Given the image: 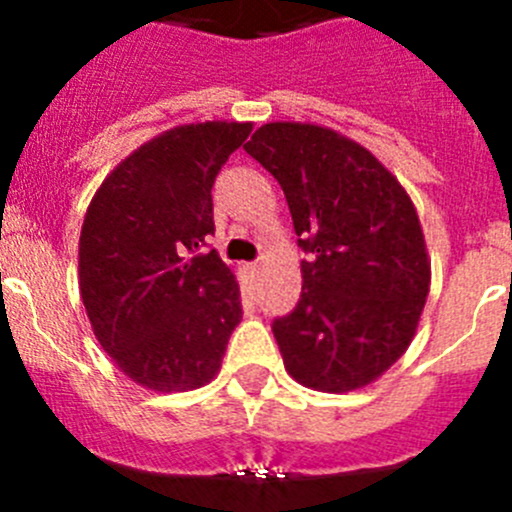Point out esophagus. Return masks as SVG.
Instances as JSON below:
<instances>
[{
	"mask_svg": "<svg viewBox=\"0 0 512 512\" xmlns=\"http://www.w3.org/2000/svg\"><path fill=\"white\" fill-rule=\"evenodd\" d=\"M259 269H261V264H259V261H256V264H251V266H248V271H251V274H259Z\"/></svg>",
	"mask_w": 512,
	"mask_h": 512,
	"instance_id": "esophagus-1",
	"label": "esophagus"
}]
</instances>
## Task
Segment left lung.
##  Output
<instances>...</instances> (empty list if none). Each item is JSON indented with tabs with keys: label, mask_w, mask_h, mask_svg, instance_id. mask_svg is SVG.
Segmentation results:
<instances>
[{
	"label": "left lung",
	"mask_w": 512,
	"mask_h": 512,
	"mask_svg": "<svg viewBox=\"0 0 512 512\" xmlns=\"http://www.w3.org/2000/svg\"><path fill=\"white\" fill-rule=\"evenodd\" d=\"M243 148L279 182L307 253L300 302L271 323L287 372L320 392L374 382L410 346L431 287L408 192L318 125L269 122Z\"/></svg>",
	"instance_id": "1"
}]
</instances>
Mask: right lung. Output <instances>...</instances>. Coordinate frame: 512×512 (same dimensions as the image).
Segmentation results:
<instances>
[{
	"label": "right lung",
	"mask_w": 512,
	"mask_h": 512,
	"mask_svg": "<svg viewBox=\"0 0 512 512\" xmlns=\"http://www.w3.org/2000/svg\"><path fill=\"white\" fill-rule=\"evenodd\" d=\"M251 122L166 130L102 182L79 238V289L102 348L153 392L197 390L241 323V289L207 238L212 184Z\"/></svg>",
	"instance_id": "right-lung-1"
}]
</instances>
